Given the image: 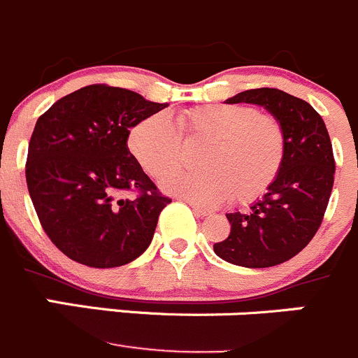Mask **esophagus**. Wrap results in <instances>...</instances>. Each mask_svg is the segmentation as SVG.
Returning <instances> with one entry per match:
<instances>
[{
	"label": "esophagus",
	"mask_w": 358,
	"mask_h": 358,
	"mask_svg": "<svg viewBox=\"0 0 358 358\" xmlns=\"http://www.w3.org/2000/svg\"><path fill=\"white\" fill-rule=\"evenodd\" d=\"M189 204H190V208H192V211L197 215V217H210V215H211V211L206 210V208H201V206H197V204H194V203H189Z\"/></svg>",
	"instance_id": "obj_1"
}]
</instances>
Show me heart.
<instances>
[{"label": "heart", "instance_id": "1", "mask_svg": "<svg viewBox=\"0 0 358 358\" xmlns=\"http://www.w3.org/2000/svg\"><path fill=\"white\" fill-rule=\"evenodd\" d=\"M189 143H208L201 155L204 171H176L162 182L168 194L201 206L227 197L248 204L269 190L285 159L282 122L250 105H206L183 110L176 126L166 113H154L133 127L129 150L154 178L180 166Z\"/></svg>", "mask_w": 358, "mask_h": 358}]
</instances>
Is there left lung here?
Here are the masks:
<instances>
[{"label":"left lung","instance_id":"left-lung-1","mask_svg":"<svg viewBox=\"0 0 358 358\" xmlns=\"http://www.w3.org/2000/svg\"><path fill=\"white\" fill-rule=\"evenodd\" d=\"M227 103H253L269 110L282 122L287 148L269 190L248 213H227L231 234L215 243L213 250L236 266H278L296 257L324 220L336 171L331 138L310 103L280 89H250Z\"/></svg>","mask_w":358,"mask_h":358}]
</instances>
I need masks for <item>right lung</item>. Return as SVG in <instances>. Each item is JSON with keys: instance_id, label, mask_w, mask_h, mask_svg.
Instances as JSON below:
<instances>
[{"instance_id": "obj_1", "label": "right lung", "mask_w": 358, "mask_h": 358, "mask_svg": "<svg viewBox=\"0 0 358 358\" xmlns=\"http://www.w3.org/2000/svg\"><path fill=\"white\" fill-rule=\"evenodd\" d=\"M166 105L106 83L87 85L40 115L26 182L50 241L75 262L117 267L147 250L162 196L127 148L131 129ZM122 192L135 194L124 200Z\"/></svg>"}]
</instances>
